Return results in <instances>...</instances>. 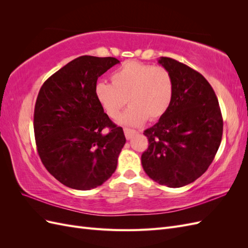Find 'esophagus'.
Listing matches in <instances>:
<instances>
[{
  "mask_svg": "<svg viewBox=\"0 0 248 248\" xmlns=\"http://www.w3.org/2000/svg\"><path fill=\"white\" fill-rule=\"evenodd\" d=\"M124 133H125L126 139L130 140L134 136V134L137 133V131L133 130V129H130V128H124Z\"/></svg>",
  "mask_w": 248,
  "mask_h": 248,
  "instance_id": "obj_1",
  "label": "esophagus"
}]
</instances>
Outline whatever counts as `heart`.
Instances as JSON below:
<instances>
[{"instance_id":"heart-1","label":"heart","mask_w":248,"mask_h":248,"mask_svg":"<svg viewBox=\"0 0 248 248\" xmlns=\"http://www.w3.org/2000/svg\"><path fill=\"white\" fill-rule=\"evenodd\" d=\"M110 81H100L95 86L97 102L110 119H117L126 106L121 121L138 126L156 121L170 107L174 82L170 72L159 66L139 61H127L110 73ZM127 101H125V98Z\"/></svg>"}]
</instances>
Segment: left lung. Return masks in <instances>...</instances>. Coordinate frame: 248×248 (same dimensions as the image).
Wrapping results in <instances>:
<instances>
[{
	"instance_id": "left-lung-1",
	"label": "left lung",
	"mask_w": 248,
	"mask_h": 248,
	"mask_svg": "<svg viewBox=\"0 0 248 248\" xmlns=\"http://www.w3.org/2000/svg\"><path fill=\"white\" fill-rule=\"evenodd\" d=\"M174 82L170 107L144 131L149 146L141 154L146 174L171 188L196 181L208 170L218 150L223 121L218 99L201 73L176 60H158Z\"/></svg>"
}]
</instances>
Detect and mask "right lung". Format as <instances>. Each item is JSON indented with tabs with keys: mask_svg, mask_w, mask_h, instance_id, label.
<instances>
[{
	"mask_svg": "<svg viewBox=\"0 0 248 248\" xmlns=\"http://www.w3.org/2000/svg\"><path fill=\"white\" fill-rule=\"evenodd\" d=\"M116 58L81 56L42 85L34 109V133L43 166L58 181L78 190L102 185L117 169L126 139L97 102V79ZM109 132L103 134V129Z\"/></svg>",
	"mask_w": 248,
	"mask_h": 248,
	"instance_id": "obj_1",
	"label": "right lung"
}]
</instances>
